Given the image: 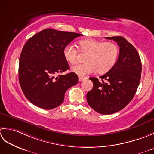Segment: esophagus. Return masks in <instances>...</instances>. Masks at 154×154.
<instances>
[{"label": "esophagus", "mask_w": 154, "mask_h": 154, "mask_svg": "<svg viewBox=\"0 0 154 154\" xmlns=\"http://www.w3.org/2000/svg\"><path fill=\"white\" fill-rule=\"evenodd\" d=\"M84 79H85V78H84V77H81V76L78 77V81H79V82L82 81V80H84Z\"/></svg>", "instance_id": "obj_1"}]
</instances>
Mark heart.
<instances>
[{"label": "heart", "instance_id": "b5f03b06", "mask_svg": "<svg viewBox=\"0 0 154 154\" xmlns=\"http://www.w3.org/2000/svg\"><path fill=\"white\" fill-rule=\"evenodd\" d=\"M81 51L88 52L84 62L85 64H77L72 67V72L79 76L95 72L103 73L114 66L119 55L118 46L114 42H103L94 39L81 40L79 42ZM65 59L70 64L77 61L78 51L72 44L66 45L63 50Z\"/></svg>", "mask_w": 154, "mask_h": 154}]
</instances>
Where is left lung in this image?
I'll return each instance as SVG.
<instances>
[{
	"label": "left lung",
	"instance_id": "left-lung-1",
	"mask_svg": "<svg viewBox=\"0 0 154 154\" xmlns=\"http://www.w3.org/2000/svg\"><path fill=\"white\" fill-rule=\"evenodd\" d=\"M120 47L117 62L103 76L102 81L90 78L94 86L87 93L88 103L102 114H111L124 108L133 99L138 88L142 64L134 46L122 36L106 37Z\"/></svg>",
	"mask_w": 154,
	"mask_h": 154
}]
</instances>
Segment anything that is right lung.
Instances as JSON below:
<instances>
[{"label":"right lung","mask_w":154,"mask_h":154,"mask_svg":"<svg viewBox=\"0 0 154 154\" xmlns=\"http://www.w3.org/2000/svg\"><path fill=\"white\" fill-rule=\"evenodd\" d=\"M81 34L48 29L34 34L25 44L19 60V82L24 96L40 108L62 104L66 91L78 83L74 72L59 74L70 67L63 54L66 45Z\"/></svg>","instance_id":"add662e5"}]
</instances>
